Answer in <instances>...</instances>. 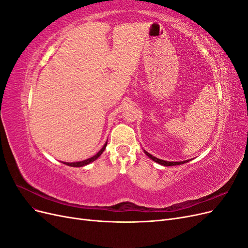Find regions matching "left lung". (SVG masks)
Returning a JSON list of instances; mask_svg holds the SVG:
<instances>
[{"mask_svg":"<svg viewBox=\"0 0 248 248\" xmlns=\"http://www.w3.org/2000/svg\"><path fill=\"white\" fill-rule=\"evenodd\" d=\"M145 154L149 157V158H151L153 161L157 162L161 164V166H164V167H171V166H179V164H183V163H186L188 162V160H185V161H166V160H162V159H159V158H156V157H154L153 155H151L150 153H148L147 151H145L144 150Z\"/></svg>","mask_w":248,"mask_h":248,"instance_id":"obj_1","label":"left lung"}]
</instances>
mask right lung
Masks as SVG:
<instances>
[{
    "instance_id": "obj_1",
    "label": "right lung",
    "mask_w": 248,
    "mask_h": 248,
    "mask_svg": "<svg viewBox=\"0 0 248 248\" xmlns=\"http://www.w3.org/2000/svg\"><path fill=\"white\" fill-rule=\"evenodd\" d=\"M107 145H108V141L106 142V144H104V146L100 149V151L97 153V154H95L94 156H92V157H90V158H88V159H86V160H82V161H78V162H64V164H66V166H69V167H74V168H80V167H85V166H87V164H89V163H91V162H93L94 160H96L97 158H98V157L103 153V151L104 150H106V148H107Z\"/></svg>"
}]
</instances>
